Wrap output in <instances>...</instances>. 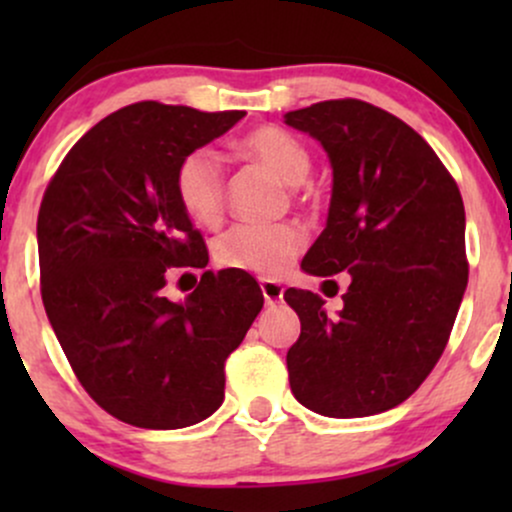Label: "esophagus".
Masks as SVG:
<instances>
[{
	"instance_id": "1",
	"label": "esophagus",
	"mask_w": 512,
	"mask_h": 512,
	"mask_svg": "<svg viewBox=\"0 0 512 512\" xmlns=\"http://www.w3.org/2000/svg\"><path fill=\"white\" fill-rule=\"evenodd\" d=\"M260 289H262L264 303H267V305H276V303L284 301V286L276 284V281L262 279V281H260Z\"/></svg>"
}]
</instances>
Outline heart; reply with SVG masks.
Here are the masks:
<instances>
[{"label": "heart", "instance_id": "obj_1", "mask_svg": "<svg viewBox=\"0 0 512 512\" xmlns=\"http://www.w3.org/2000/svg\"><path fill=\"white\" fill-rule=\"evenodd\" d=\"M238 154L255 161L296 187L310 173V154L293 134L279 127H260L245 134ZM175 195L192 221L214 223L223 209V166L211 146H199L175 170ZM303 245V233L291 223L233 226L216 240V262L243 272L276 276L289 267Z\"/></svg>", "mask_w": 512, "mask_h": 512}]
</instances>
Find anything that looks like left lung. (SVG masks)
Here are the masks:
<instances>
[{"label":"left lung","instance_id":"left-lung-1","mask_svg":"<svg viewBox=\"0 0 512 512\" xmlns=\"http://www.w3.org/2000/svg\"><path fill=\"white\" fill-rule=\"evenodd\" d=\"M284 122L332 166L325 231L301 269L351 276L334 315L313 291L284 293L301 317L291 392L332 419L380 414L414 395L455 325L469 272L460 190L414 129L370 103H315Z\"/></svg>","mask_w":512,"mask_h":512}]
</instances>
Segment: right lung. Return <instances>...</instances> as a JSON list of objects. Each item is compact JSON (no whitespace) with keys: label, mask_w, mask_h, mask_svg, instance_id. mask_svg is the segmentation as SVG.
<instances>
[{"label":"right lung","mask_w":512,"mask_h":512,"mask_svg":"<svg viewBox=\"0 0 512 512\" xmlns=\"http://www.w3.org/2000/svg\"><path fill=\"white\" fill-rule=\"evenodd\" d=\"M243 117L127 105L88 129L45 190V313L84 390L125 424L173 431L214 414L223 363L262 310L260 286L240 269H207L185 301L163 293L170 267L209 262L175 170Z\"/></svg>","instance_id":"obj_1"}]
</instances>
